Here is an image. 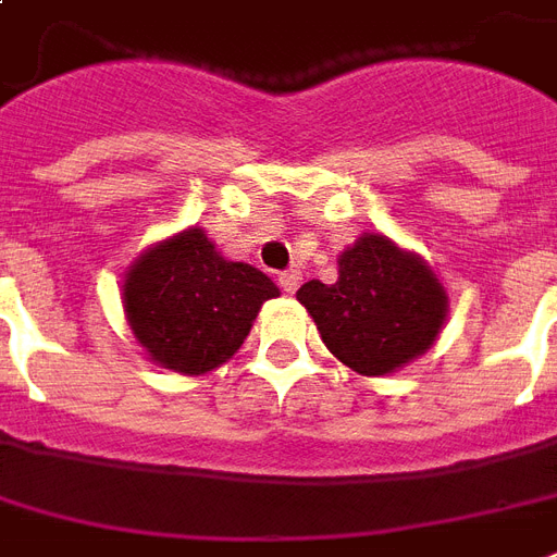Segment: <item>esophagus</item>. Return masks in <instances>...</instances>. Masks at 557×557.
Returning <instances> with one entry per match:
<instances>
[{"label": "esophagus", "mask_w": 557, "mask_h": 557, "mask_svg": "<svg viewBox=\"0 0 557 557\" xmlns=\"http://www.w3.org/2000/svg\"><path fill=\"white\" fill-rule=\"evenodd\" d=\"M280 288H283V292H288V295H295L297 292V286H300V280H304V274H300V271L297 269H288V271H283V274H280Z\"/></svg>", "instance_id": "1"}]
</instances>
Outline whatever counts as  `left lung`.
I'll return each instance as SVG.
<instances>
[{
	"instance_id": "1",
	"label": "left lung",
	"mask_w": 557,
	"mask_h": 557,
	"mask_svg": "<svg viewBox=\"0 0 557 557\" xmlns=\"http://www.w3.org/2000/svg\"><path fill=\"white\" fill-rule=\"evenodd\" d=\"M297 300L332 356L361 375H387L422 356L448 312L436 274L381 234H364L341 253L332 286L309 280Z\"/></svg>"
}]
</instances>
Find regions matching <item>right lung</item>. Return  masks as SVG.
Segmentation results:
<instances>
[{
    "label": "right lung",
    "mask_w": 557,
    "mask_h": 557,
    "mask_svg": "<svg viewBox=\"0 0 557 557\" xmlns=\"http://www.w3.org/2000/svg\"><path fill=\"white\" fill-rule=\"evenodd\" d=\"M280 288L262 271L219 257L190 227L138 257L124 283L126 321L152 361L201 375L243 347L260 306Z\"/></svg>",
    "instance_id": "1"
}]
</instances>
